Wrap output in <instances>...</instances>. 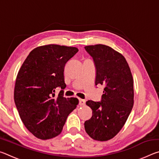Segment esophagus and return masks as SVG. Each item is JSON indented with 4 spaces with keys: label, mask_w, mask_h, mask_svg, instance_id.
Returning a JSON list of instances; mask_svg holds the SVG:
<instances>
[{
    "label": "esophagus",
    "mask_w": 159,
    "mask_h": 159,
    "mask_svg": "<svg viewBox=\"0 0 159 159\" xmlns=\"http://www.w3.org/2000/svg\"><path fill=\"white\" fill-rule=\"evenodd\" d=\"M85 104V99H79V105L80 106H84Z\"/></svg>",
    "instance_id": "obj_1"
}]
</instances>
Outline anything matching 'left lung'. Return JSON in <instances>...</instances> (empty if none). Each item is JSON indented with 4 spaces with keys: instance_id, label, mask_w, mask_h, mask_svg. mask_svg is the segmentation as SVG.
Returning <instances> with one entry per match:
<instances>
[{
    "instance_id": "left-lung-1",
    "label": "left lung",
    "mask_w": 159,
    "mask_h": 159,
    "mask_svg": "<svg viewBox=\"0 0 159 159\" xmlns=\"http://www.w3.org/2000/svg\"><path fill=\"white\" fill-rule=\"evenodd\" d=\"M85 49L95 63V85H104L101 102H86L93 116L85 130L95 140L107 141L121 130L133 109V76L125 57L113 48L98 44Z\"/></svg>"
}]
</instances>
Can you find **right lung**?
<instances>
[{
    "instance_id": "1",
    "label": "right lung",
    "mask_w": 159,
    "mask_h": 159,
    "mask_svg": "<svg viewBox=\"0 0 159 159\" xmlns=\"http://www.w3.org/2000/svg\"><path fill=\"white\" fill-rule=\"evenodd\" d=\"M77 48L47 45L35 48L21 65L15 81L14 99L26 128L36 138L48 139L61 133L77 98H64V69ZM57 87L62 90L55 96Z\"/></svg>"
}]
</instances>
